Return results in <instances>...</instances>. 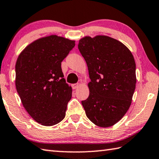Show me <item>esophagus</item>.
<instances>
[{
  "label": "esophagus",
  "instance_id": "esophagus-1",
  "mask_svg": "<svg viewBox=\"0 0 159 159\" xmlns=\"http://www.w3.org/2000/svg\"><path fill=\"white\" fill-rule=\"evenodd\" d=\"M79 83H75V84H73L71 86H72V88L73 89H77L79 87Z\"/></svg>",
  "mask_w": 159,
  "mask_h": 159
}]
</instances>
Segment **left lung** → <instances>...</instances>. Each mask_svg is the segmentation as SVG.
<instances>
[{
	"instance_id": "8db88e82",
	"label": "left lung",
	"mask_w": 159,
	"mask_h": 159,
	"mask_svg": "<svg viewBox=\"0 0 159 159\" xmlns=\"http://www.w3.org/2000/svg\"><path fill=\"white\" fill-rule=\"evenodd\" d=\"M78 48L91 80L89 97L81 102L86 116L100 127L113 126L131 104L136 84L134 57L122 42L106 35L83 37Z\"/></svg>"
}]
</instances>
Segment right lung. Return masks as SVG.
Masks as SVG:
<instances>
[{
  "mask_svg": "<svg viewBox=\"0 0 159 159\" xmlns=\"http://www.w3.org/2000/svg\"><path fill=\"white\" fill-rule=\"evenodd\" d=\"M74 46V40L53 34L32 42L17 58L16 91L28 114L43 126L65 117L72 88L63 78L61 62Z\"/></svg>",
  "mask_w": 159,
  "mask_h": 159,
  "instance_id": "add662e5",
  "label": "right lung"
}]
</instances>
